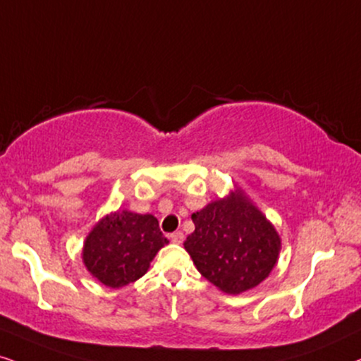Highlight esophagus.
Returning a JSON list of instances; mask_svg holds the SVG:
<instances>
[{
	"label": "esophagus",
	"mask_w": 361,
	"mask_h": 361,
	"mask_svg": "<svg viewBox=\"0 0 361 361\" xmlns=\"http://www.w3.org/2000/svg\"><path fill=\"white\" fill-rule=\"evenodd\" d=\"M170 240L173 241V243H183L185 235L181 233V231H175V233L170 235Z\"/></svg>",
	"instance_id": "34e87169"
}]
</instances>
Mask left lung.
<instances>
[{
    "label": "left lung",
    "mask_w": 361,
    "mask_h": 361,
    "mask_svg": "<svg viewBox=\"0 0 361 361\" xmlns=\"http://www.w3.org/2000/svg\"><path fill=\"white\" fill-rule=\"evenodd\" d=\"M191 220L195 231L185 250L198 271L225 293L255 288L275 268L280 236L241 190L208 203Z\"/></svg>",
    "instance_id": "left-lung-1"
}]
</instances>
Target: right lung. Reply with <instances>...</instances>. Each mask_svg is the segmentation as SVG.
Instances as JSON below:
<instances>
[{
	"label": "right lung",
	"mask_w": 361,
	"mask_h": 361,
	"mask_svg": "<svg viewBox=\"0 0 361 361\" xmlns=\"http://www.w3.org/2000/svg\"><path fill=\"white\" fill-rule=\"evenodd\" d=\"M165 245L168 240L153 214L118 209L102 218L86 236L83 263L99 283L121 288L143 276Z\"/></svg>",
	"instance_id": "right-lung-1"
}]
</instances>
